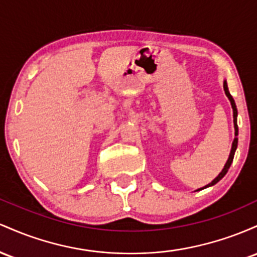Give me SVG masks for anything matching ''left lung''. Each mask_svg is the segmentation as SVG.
<instances>
[{"mask_svg": "<svg viewBox=\"0 0 257 257\" xmlns=\"http://www.w3.org/2000/svg\"><path fill=\"white\" fill-rule=\"evenodd\" d=\"M223 90H224V93H226V96L228 97V99H229V102H230V105H232V109H233V122H234V130H235V134H234V135H235V138H234V141H233V143H232V149H230V154H229L228 160H227L226 165H224L223 169H222V171L220 172V175H218L217 177H216L215 180L212 181L211 183L206 184L205 187H203V188L198 189V191H201V189L207 188V187L214 186V184L217 183L218 181H220L221 178L223 177V176L227 174V171H228V169H229L230 164H232V161H233V158H234L235 149H237V146H238V138H237V136H238V125H237V115H238V111H237V106H235L234 99H233V97L230 96V93H229V91H228V86H227L226 80H224V81H223Z\"/></svg>", "mask_w": 257, "mask_h": 257, "instance_id": "left-lung-1", "label": "left lung"}]
</instances>
